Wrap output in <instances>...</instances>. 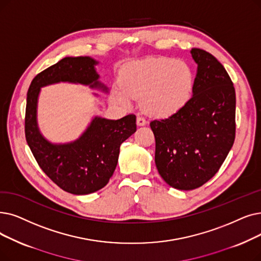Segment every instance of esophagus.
<instances>
[{"label": "esophagus", "mask_w": 261, "mask_h": 261, "mask_svg": "<svg viewBox=\"0 0 261 261\" xmlns=\"http://www.w3.org/2000/svg\"><path fill=\"white\" fill-rule=\"evenodd\" d=\"M146 123H147V121H146V119H145L144 117H142V116H138V118H137V124H138L139 127L145 126Z\"/></svg>", "instance_id": "esophagus-1"}]
</instances>
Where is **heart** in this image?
<instances>
[{
    "instance_id": "b5f03b06",
    "label": "heart",
    "mask_w": 261,
    "mask_h": 261,
    "mask_svg": "<svg viewBox=\"0 0 261 261\" xmlns=\"http://www.w3.org/2000/svg\"><path fill=\"white\" fill-rule=\"evenodd\" d=\"M119 85L111 90L112 99L129 108L132 99L142 98L146 113L156 118L173 116L189 101L194 74L184 62L155 58L124 67L118 75Z\"/></svg>"
}]
</instances>
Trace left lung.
<instances>
[{"mask_svg": "<svg viewBox=\"0 0 261 261\" xmlns=\"http://www.w3.org/2000/svg\"><path fill=\"white\" fill-rule=\"evenodd\" d=\"M191 54L197 64L193 95L173 116L150 122L158 172L168 186L184 191L218 173L236 134V93L227 71L206 51Z\"/></svg>", "mask_w": 261, "mask_h": 261, "instance_id": "8db88e82", "label": "left lung"}]
</instances>
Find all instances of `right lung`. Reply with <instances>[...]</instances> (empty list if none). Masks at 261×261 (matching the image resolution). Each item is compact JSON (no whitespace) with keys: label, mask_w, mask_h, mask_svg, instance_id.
<instances>
[{"label":"right lung","mask_w":261,"mask_h":261,"mask_svg":"<svg viewBox=\"0 0 261 261\" xmlns=\"http://www.w3.org/2000/svg\"><path fill=\"white\" fill-rule=\"evenodd\" d=\"M98 64L89 56L65 58L33 79L27 97L25 139L31 151L44 174L74 195L94 193L108 185L118 162L120 145L137 131V117L130 114L113 120L95 116L76 140L52 143L38 127V98L41 87L61 82L108 94L109 88L99 81Z\"/></svg>","instance_id":"obj_1"}]
</instances>
